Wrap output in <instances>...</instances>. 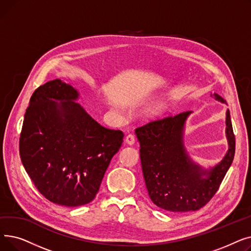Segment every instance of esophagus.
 I'll return each mask as SVG.
<instances>
[{
    "label": "esophagus",
    "mask_w": 251,
    "mask_h": 251,
    "mask_svg": "<svg viewBox=\"0 0 251 251\" xmlns=\"http://www.w3.org/2000/svg\"><path fill=\"white\" fill-rule=\"evenodd\" d=\"M125 141L127 144H129V146H132V144H134L135 142V137L132 134H128L125 138Z\"/></svg>",
    "instance_id": "34e87169"
}]
</instances>
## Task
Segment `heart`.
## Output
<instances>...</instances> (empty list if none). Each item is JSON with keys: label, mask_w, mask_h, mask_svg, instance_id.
Listing matches in <instances>:
<instances>
[{"label": "heart", "mask_w": 251, "mask_h": 251, "mask_svg": "<svg viewBox=\"0 0 251 251\" xmlns=\"http://www.w3.org/2000/svg\"><path fill=\"white\" fill-rule=\"evenodd\" d=\"M165 110H166V105H165V104H163V103H161V104H157L156 107L154 108L153 113H154L155 115H160V114L164 113V112H165Z\"/></svg>", "instance_id": "obj_1"}]
</instances>
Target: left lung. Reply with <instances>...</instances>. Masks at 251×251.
I'll return each instance as SVG.
<instances>
[{
    "instance_id": "obj_1",
    "label": "left lung",
    "mask_w": 251,
    "mask_h": 251,
    "mask_svg": "<svg viewBox=\"0 0 251 251\" xmlns=\"http://www.w3.org/2000/svg\"><path fill=\"white\" fill-rule=\"evenodd\" d=\"M216 100L226 103L218 94ZM191 111L167 117L136 128L146 186L151 201L169 212H189L205 205L218 191L232 165L235 136L230 112H226L229 149L215 167L204 169L192 161L183 141L184 128Z\"/></svg>"
}]
</instances>
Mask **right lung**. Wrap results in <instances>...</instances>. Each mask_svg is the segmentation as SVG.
Wrapping results in <instances>:
<instances>
[{"mask_svg": "<svg viewBox=\"0 0 251 251\" xmlns=\"http://www.w3.org/2000/svg\"><path fill=\"white\" fill-rule=\"evenodd\" d=\"M79 92L55 79L39 86L26 109L19 139L23 167L50 201L79 206L95 199L124 134L108 129L76 102Z\"/></svg>", "mask_w": 251, "mask_h": 251, "instance_id": "1", "label": "right lung"}]
</instances>
